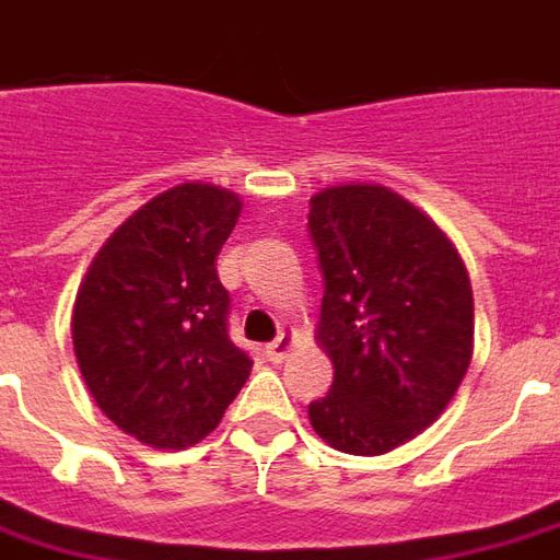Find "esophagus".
Wrapping results in <instances>:
<instances>
[{
  "instance_id": "obj_1",
  "label": "esophagus",
  "mask_w": 560,
  "mask_h": 560,
  "mask_svg": "<svg viewBox=\"0 0 560 560\" xmlns=\"http://www.w3.org/2000/svg\"><path fill=\"white\" fill-rule=\"evenodd\" d=\"M291 348H293V336L281 334V336H276L272 342H269L264 354H267V358L272 363H281V361H284V358H288V351H291Z\"/></svg>"
}]
</instances>
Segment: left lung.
Segmentation results:
<instances>
[{
	"label": "left lung",
	"mask_w": 560,
	"mask_h": 560,
	"mask_svg": "<svg viewBox=\"0 0 560 560\" xmlns=\"http://www.w3.org/2000/svg\"><path fill=\"white\" fill-rule=\"evenodd\" d=\"M324 300L318 339L334 361L308 402L320 440L385 455L443 416L472 354V291L443 230L375 185L308 199Z\"/></svg>",
	"instance_id": "obj_1"
}]
</instances>
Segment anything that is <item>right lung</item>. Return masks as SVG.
<instances>
[{
    "instance_id": "add662e5",
    "label": "right lung",
    "mask_w": 560,
    "mask_h": 560,
    "mask_svg": "<svg viewBox=\"0 0 560 560\" xmlns=\"http://www.w3.org/2000/svg\"><path fill=\"white\" fill-rule=\"evenodd\" d=\"M240 212L221 187H172L117 226L78 291L81 375L139 443H199L252 373V354L230 339V291L214 267Z\"/></svg>"
}]
</instances>
